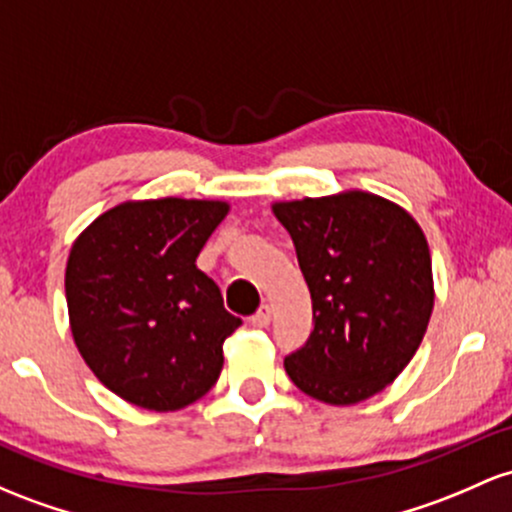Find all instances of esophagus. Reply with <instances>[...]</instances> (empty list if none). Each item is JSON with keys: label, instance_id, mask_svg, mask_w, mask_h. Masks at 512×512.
Returning <instances> with one entry per match:
<instances>
[{"label": "esophagus", "instance_id": "34e87169", "mask_svg": "<svg viewBox=\"0 0 512 512\" xmlns=\"http://www.w3.org/2000/svg\"><path fill=\"white\" fill-rule=\"evenodd\" d=\"M269 320H272V308L269 306H260L257 308V313H252L250 316V323L255 325V328H267Z\"/></svg>", "mask_w": 512, "mask_h": 512}]
</instances>
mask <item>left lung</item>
<instances>
[{"mask_svg": "<svg viewBox=\"0 0 512 512\" xmlns=\"http://www.w3.org/2000/svg\"><path fill=\"white\" fill-rule=\"evenodd\" d=\"M313 303V330L284 357L308 396L350 406L389 386L432 313L428 240L401 206L367 192L274 204Z\"/></svg>", "mask_w": 512, "mask_h": 512, "instance_id": "8db88e82", "label": "left lung"}]
</instances>
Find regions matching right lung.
<instances>
[{"label":"right lung","mask_w":512,"mask_h":512,"mask_svg":"<svg viewBox=\"0 0 512 512\" xmlns=\"http://www.w3.org/2000/svg\"><path fill=\"white\" fill-rule=\"evenodd\" d=\"M228 204L126 201L101 213L70 250L65 296L77 350L133 406L177 411L223 369V342L243 320L196 267Z\"/></svg>","instance_id":"1"}]
</instances>
